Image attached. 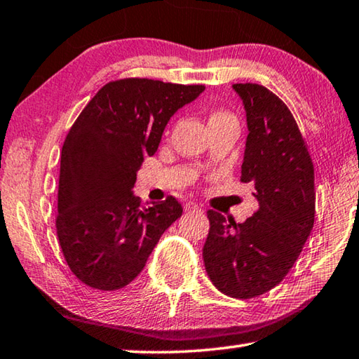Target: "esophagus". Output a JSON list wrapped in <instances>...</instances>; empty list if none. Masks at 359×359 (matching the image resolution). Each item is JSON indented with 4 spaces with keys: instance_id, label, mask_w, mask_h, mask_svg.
<instances>
[{
    "instance_id": "esophagus-1",
    "label": "esophagus",
    "mask_w": 359,
    "mask_h": 359,
    "mask_svg": "<svg viewBox=\"0 0 359 359\" xmlns=\"http://www.w3.org/2000/svg\"><path fill=\"white\" fill-rule=\"evenodd\" d=\"M184 211L186 212H200L201 208L197 205V203L189 201V203H186V205H184Z\"/></svg>"
}]
</instances>
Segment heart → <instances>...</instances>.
<instances>
[{
    "label": "heart",
    "mask_w": 359,
    "mask_h": 359,
    "mask_svg": "<svg viewBox=\"0 0 359 359\" xmlns=\"http://www.w3.org/2000/svg\"><path fill=\"white\" fill-rule=\"evenodd\" d=\"M225 118H234L231 114L229 112H225V111H217V112H214L212 116H211V118H209V121H212V120H225Z\"/></svg>",
    "instance_id": "b5f03b06"
}]
</instances>
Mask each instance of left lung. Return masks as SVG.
Instances as JSON below:
<instances>
[{"label": "left lung", "mask_w": 359, "mask_h": 359, "mask_svg": "<svg viewBox=\"0 0 359 359\" xmlns=\"http://www.w3.org/2000/svg\"><path fill=\"white\" fill-rule=\"evenodd\" d=\"M247 116L241 181L250 182L258 211L236 223L212 209L203 259L212 285L252 299L280 285L314 225V167L287 106L259 84H233Z\"/></svg>", "instance_id": "obj_1"}]
</instances>
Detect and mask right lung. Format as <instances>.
<instances>
[{
  "label": "right lung",
  "mask_w": 359,
  "mask_h": 359,
  "mask_svg": "<svg viewBox=\"0 0 359 359\" xmlns=\"http://www.w3.org/2000/svg\"><path fill=\"white\" fill-rule=\"evenodd\" d=\"M203 90L147 78L112 81L73 123L60 154L56 229L67 264L84 285L101 290L130 285L181 217L175 197L144 208L133 187L168 120Z\"/></svg>",
  "instance_id": "add662e5"
}]
</instances>
